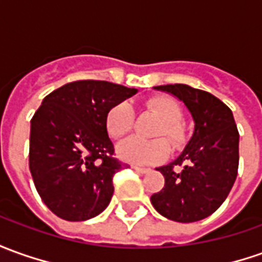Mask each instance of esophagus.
<instances>
[{
  "instance_id": "1",
  "label": "esophagus",
  "mask_w": 262,
  "mask_h": 262,
  "mask_svg": "<svg viewBox=\"0 0 262 262\" xmlns=\"http://www.w3.org/2000/svg\"><path fill=\"white\" fill-rule=\"evenodd\" d=\"M132 168L135 169L136 172H139V173H147V172L150 170V169H149V168H142V166H136V165H133Z\"/></svg>"
}]
</instances>
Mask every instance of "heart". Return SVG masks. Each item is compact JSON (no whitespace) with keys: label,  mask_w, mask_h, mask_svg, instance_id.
Masks as SVG:
<instances>
[{"label":"heart","mask_w":262,"mask_h":262,"mask_svg":"<svg viewBox=\"0 0 262 262\" xmlns=\"http://www.w3.org/2000/svg\"><path fill=\"white\" fill-rule=\"evenodd\" d=\"M147 107L154 110L161 117L162 124L156 130V136H166L175 146L181 145L185 139V130L179 123L182 117V110L175 100L158 96L147 100ZM135 112L129 101H119L108 108L104 119L106 130L113 139H122L127 136L133 129ZM169 145L163 139L146 140L135 138L127 139L117 147L119 156L126 162L136 165H150L166 159L169 155Z\"/></svg>","instance_id":"heart-1"}]
</instances>
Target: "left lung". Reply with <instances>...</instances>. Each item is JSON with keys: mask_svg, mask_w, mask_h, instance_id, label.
I'll return each instance as SVG.
<instances>
[{"mask_svg": "<svg viewBox=\"0 0 262 262\" xmlns=\"http://www.w3.org/2000/svg\"><path fill=\"white\" fill-rule=\"evenodd\" d=\"M154 89L183 101L195 127L182 154L156 168L165 178V186L150 196V202L168 220H204L227 199L238 173L239 133L232 112L218 97L188 84Z\"/></svg>", "mask_w": 262, "mask_h": 262, "instance_id": "1", "label": "left lung"}]
</instances>
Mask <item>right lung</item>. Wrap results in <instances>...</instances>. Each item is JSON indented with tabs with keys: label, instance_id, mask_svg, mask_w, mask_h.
I'll use <instances>...</instances> for the list:
<instances>
[{
	"label": "right lung",
	"instance_id": "obj_1",
	"mask_svg": "<svg viewBox=\"0 0 262 262\" xmlns=\"http://www.w3.org/2000/svg\"><path fill=\"white\" fill-rule=\"evenodd\" d=\"M138 89L100 81L67 83L44 97L30 130V172L50 211L66 221L103 212L113 196V175L124 163L113 158L106 113Z\"/></svg>",
	"mask_w": 262,
	"mask_h": 262
}]
</instances>
